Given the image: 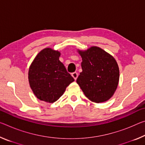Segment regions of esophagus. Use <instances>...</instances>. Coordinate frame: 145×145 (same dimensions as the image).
Wrapping results in <instances>:
<instances>
[{"mask_svg":"<svg viewBox=\"0 0 145 145\" xmlns=\"http://www.w3.org/2000/svg\"><path fill=\"white\" fill-rule=\"evenodd\" d=\"M72 77L74 78V79L76 80L77 77H78V73L77 72H73L72 73Z\"/></svg>","mask_w":145,"mask_h":145,"instance_id":"1","label":"esophagus"}]
</instances>
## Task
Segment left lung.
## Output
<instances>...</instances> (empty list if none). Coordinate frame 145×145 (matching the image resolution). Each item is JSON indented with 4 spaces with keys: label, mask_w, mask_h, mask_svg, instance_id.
<instances>
[{
    "label": "left lung",
    "mask_w": 145,
    "mask_h": 145,
    "mask_svg": "<svg viewBox=\"0 0 145 145\" xmlns=\"http://www.w3.org/2000/svg\"><path fill=\"white\" fill-rule=\"evenodd\" d=\"M82 57V72L77 79L86 97L99 103L108 100L118 87L119 70L116 61L101 48L93 46L79 51Z\"/></svg>",
    "instance_id": "1"
}]
</instances>
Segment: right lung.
I'll use <instances>...</instances> for the list:
<instances>
[{"instance_id": "add662e5", "label": "right lung", "mask_w": 145, "mask_h": 145, "mask_svg": "<svg viewBox=\"0 0 145 145\" xmlns=\"http://www.w3.org/2000/svg\"><path fill=\"white\" fill-rule=\"evenodd\" d=\"M60 53L45 48L36 56L29 67V85L39 99L54 103L74 79L59 61Z\"/></svg>"}]
</instances>
